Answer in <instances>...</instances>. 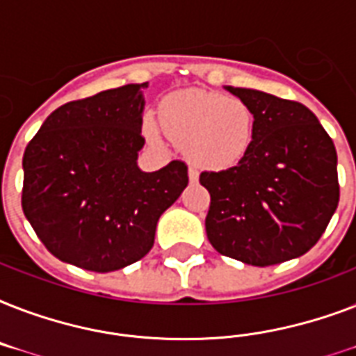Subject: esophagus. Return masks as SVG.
Returning <instances> with one entry per match:
<instances>
[{
    "label": "esophagus",
    "mask_w": 356,
    "mask_h": 356,
    "mask_svg": "<svg viewBox=\"0 0 356 356\" xmlns=\"http://www.w3.org/2000/svg\"><path fill=\"white\" fill-rule=\"evenodd\" d=\"M188 177H190V183H197V179H200V172H197L194 166H190L188 168Z\"/></svg>",
    "instance_id": "1"
}]
</instances>
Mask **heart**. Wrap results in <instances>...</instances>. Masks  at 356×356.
Wrapping results in <instances>:
<instances>
[{
  "label": "heart",
  "mask_w": 356,
  "mask_h": 356,
  "mask_svg": "<svg viewBox=\"0 0 356 356\" xmlns=\"http://www.w3.org/2000/svg\"><path fill=\"white\" fill-rule=\"evenodd\" d=\"M164 133L188 151L201 168L225 170L242 161L253 142V113L240 99L216 92L188 90L173 94L162 103ZM147 134L156 129L147 123Z\"/></svg>",
  "instance_id": "b5f03b06"
}]
</instances>
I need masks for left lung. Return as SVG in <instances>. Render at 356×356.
Instances as JSON below:
<instances>
[{"mask_svg": "<svg viewBox=\"0 0 356 356\" xmlns=\"http://www.w3.org/2000/svg\"><path fill=\"white\" fill-rule=\"evenodd\" d=\"M227 90L251 108L253 142L236 166L201 172L211 194L207 236L218 253L245 264H281L314 248L337 211V149L303 103Z\"/></svg>", "mask_w": 356, "mask_h": 356, "instance_id": "8db88e82", "label": "left lung"}]
</instances>
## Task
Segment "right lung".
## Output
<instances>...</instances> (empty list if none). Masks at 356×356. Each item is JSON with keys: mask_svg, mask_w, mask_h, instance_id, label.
I'll return each instance as SVG.
<instances>
[{"mask_svg": "<svg viewBox=\"0 0 356 356\" xmlns=\"http://www.w3.org/2000/svg\"><path fill=\"white\" fill-rule=\"evenodd\" d=\"M142 85L64 103L24 153L22 209L53 257L83 270H122L149 253L156 222L188 184L172 161L140 172Z\"/></svg>", "mask_w": 356, "mask_h": 356, "instance_id": "add662e5", "label": "right lung"}]
</instances>
